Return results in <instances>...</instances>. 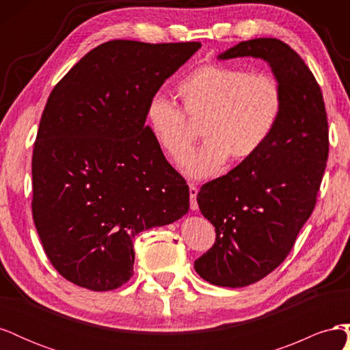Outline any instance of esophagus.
Instances as JSON below:
<instances>
[{
	"label": "esophagus",
	"instance_id": "1",
	"mask_svg": "<svg viewBox=\"0 0 350 350\" xmlns=\"http://www.w3.org/2000/svg\"><path fill=\"white\" fill-rule=\"evenodd\" d=\"M197 194H198V188L196 185H189V206H191V210H197L198 208V203H197Z\"/></svg>",
	"mask_w": 350,
	"mask_h": 350
}]
</instances>
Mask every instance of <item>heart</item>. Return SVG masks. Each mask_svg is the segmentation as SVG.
Segmentation results:
<instances>
[{
  "label": "heart",
  "instance_id": "1",
  "mask_svg": "<svg viewBox=\"0 0 350 350\" xmlns=\"http://www.w3.org/2000/svg\"><path fill=\"white\" fill-rule=\"evenodd\" d=\"M176 90L184 111L156 93L147 102L146 122L159 147L181 161L196 139L186 115L201 121L206 142L185 161V172L191 178L213 175L229 157L237 162L252 157L276 130L283 109V90L276 77L225 64L197 67L178 83Z\"/></svg>",
  "mask_w": 350,
  "mask_h": 350
}]
</instances>
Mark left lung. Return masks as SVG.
<instances>
[{
	"label": "left lung",
	"mask_w": 350,
	"mask_h": 350,
	"mask_svg": "<svg viewBox=\"0 0 350 350\" xmlns=\"http://www.w3.org/2000/svg\"><path fill=\"white\" fill-rule=\"evenodd\" d=\"M238 57L267 62L282 86L283 109L276 130L256 154L197 194L216 242L194 269L225 288L256 283L288 257L315 207L328 157L323 93L304 59L274 38L239 42L217 58Z\"/></svg>",
	"instance_id": "obj_1"
}]
</instances>
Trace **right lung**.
<instances>
[{
  "instance_id": "obj_1",
  "label": "right lung",
  "mask_w": 350,
  "mask_h": 350,
  "mask_svg": "<svg viewBox=\"0 0 350 350\" xmlns=\"http://www.w3.org/2000/svg\"><path fill=\"white\" fill-rule=\"evenodd\" d=\"M200 46L105 42L51 92L31 157V213L68 282L120 288L134 273V237L187 215L189 188L146 125V107Z\"/></svg>"
}]
</instances>
